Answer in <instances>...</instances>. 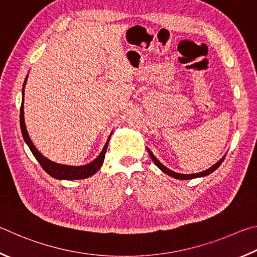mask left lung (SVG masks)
I'll return each instance as SVG.
<instances>
[{
  "mask_svg": "<svg viewBox=\"0 0 257 257\" xmlns=\"http://www.w3.org/2000/svg\"><path fill=\"white\" fill-rule=\"evenodd\" d=\"M147 149H148V148H147ZM148 152H149V155H150V157H151L152 161H154L157 167H158V168L161 170V172L165 173V174H167V175H169V176H172L173 178L183 179V181H184V179H192V178H197V177H204V176H206V175H210L211 173H213L214 170L217 169L220 165L222 164L224 157H226V156H223L222 158L220 159L217 164H214L213 166H211V167H210L209 169L203 170V172H201V173H195V174H179V173H176V172H173V170H170L169 168H167V167H166V166H164L163 164H161L160 161L156 158V157L154 156V154H152V152H151L149 149H148Z\"/></svg>",
  "mask_w": 257,
  "mask_h": 257,
  "instance_id": "obj_1",
  "label": "left lung"
}]
</instances>
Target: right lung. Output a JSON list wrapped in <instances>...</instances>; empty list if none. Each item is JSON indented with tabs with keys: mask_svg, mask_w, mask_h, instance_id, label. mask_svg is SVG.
Returning <instances> with one entry per match:
<instances>
[{
	"mask_svg": "<svg viewBox=\"0 0 257 257\" xmlns=\"http://www.w3.org/2000/svg\"><path fill=\"white\" fill-rule=\"evenodd\" d=\"M27 79H28V75L26 76V80L24 82V87H22V103L20 108V127H21V133L22 137H24V140L27 143V146L29 147L30 151L33 152L35 158L37 159L38 163L42 166L43 169L46 172L48 175H51L52 177L56 179H66V181H74V179H84L90 176H92L93 174H96L103 164V159H105V154L107 151L108 142H109V138H108L107 142L103 146L102 150L96 159L92 160L91 163L83 166H69V165H62V164H56L54 161L47 159L46 157H44L40 152L36 149L34 143L31 142L28 131L26 128V123H25V111H24V97H25V87L27 83Z\"/></svg>",
	"mask_w": 257,
	"mask_h": 257,
	"instance_id": "obj_1",
	"label": "right lung"
}]
</instances>
